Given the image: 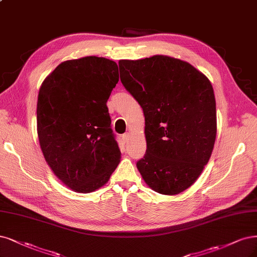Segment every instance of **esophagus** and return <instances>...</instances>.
I'll return each mask as SVG.
<instances>
[{"label":"esophagus","mask_w":257,"mask_h":257,"mask_svg":"<svg viewBox=\"0 0 257 257\" xmlns=\"http://www.w3.org/2000/svg\"><path fill=\"white\" fill-rule=\"evenodd\" d=\"M128 138H130V134H128V133H125V134H123L122 139H123V141H124V143H127Z\"/></svg>","instance_id":"1"}]
</instances>
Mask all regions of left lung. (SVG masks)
I'll use <instances>...</instances> for the list:
<instances>
[{
    "label": "left lung",
    "instance_id": "8db88e82",
    "mask_svg": "<svg viewBox=\"0 0 257 257\" xmlns=\"http://www.w3.org/2000/svg\"><path fill=\"white\" fill-rule=\"evenodd\" d=\"M120 79L144 110L147 151L137 169L150 188L174 196L198 180L213 152L216 100L209 79L166 55L119 60Z\"/></svg>",
    "mask_w": 257,
    "mask_h": 257
}]
</instances>
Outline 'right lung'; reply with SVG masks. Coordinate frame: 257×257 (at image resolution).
Here are the masks:
<instances>
[{
    "mask_svg": "<svg viewBox=\"0 0 257 257\" xmlns=\"http://www.w3.org/2000/svg\"><path fill=\"white\" fill-rule=\"evenodd\" d=\"M118 65L96 56L66 60L41 84L37 133L47 164L67 187L89 193L108 182L121 152L106 106Z\"/></svg>",
    "mask_w": 257,
    "mask_h": 257,
    "instance_id": "obj_1",
    "label": "right lung"
}]
</instances>
